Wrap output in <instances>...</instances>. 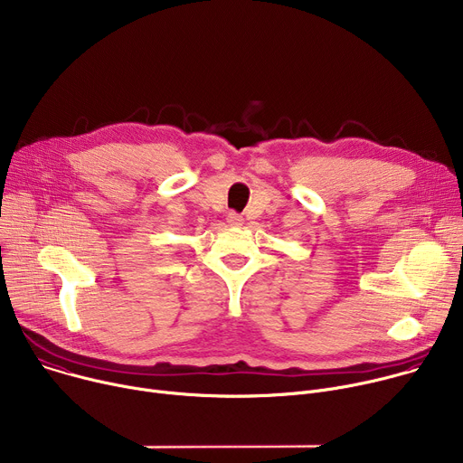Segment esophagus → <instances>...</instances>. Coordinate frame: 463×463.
I'll return each mask as SVG.
<instances>
[{"label": "esophagus", "mask_w": 463, "mask_h": 463, "mask_svg": "<svg viewBox=\"0 0 463 463\" xmlns=\"http://www.w3.org/2000/svg\"><path fill=\"white\" fill-rule=\"evenodd\" d=\"M227 223H229V225H232V227H240V225L243 223V220H241V216H238L236 213H229V216H227Z\"/></svg>", "instance_id": "obj_1"}]
</instances>
